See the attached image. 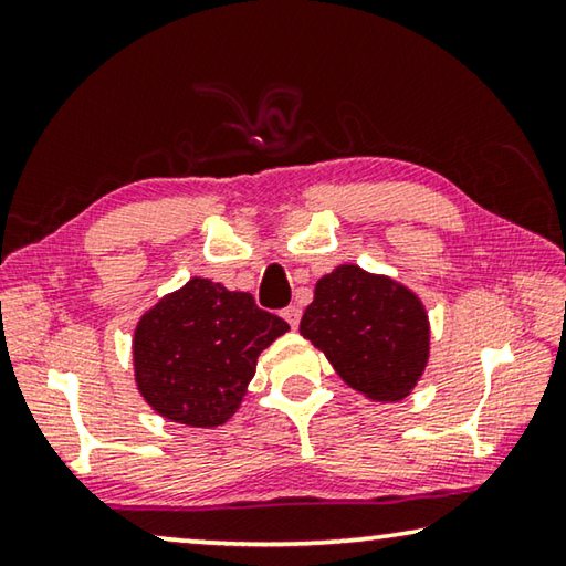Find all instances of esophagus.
Instances as JSON below:
<instances>
[{
  "label": "esophagus",
  "mask_w": 566,
  "mask_h": 566,
  "mask_svg": "<svg viewBox=\"0 0 566 566\" xmlns=\"http://www.w3.org/2000/svg\"><path fill=\"white\" fill-rule=\"evenodd\" d=\"M282 317H284L286 322H290L292 329H297V327H300V319H302V310L297 307V304H292V307L282 310Z\"/></svg>",
  "instance_id": "esophagus-1"
}]
</instances>
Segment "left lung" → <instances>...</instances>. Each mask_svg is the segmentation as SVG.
<instances>
[{
    "label": "left lung",
    "mask_w": 566,
    "mask_h": 566,
    "mask_svg": "<svg viewBox=\"0 0 566 566\" xmlns=\"http://www.w3.org/2000/svg\"><path fill=\"white\" fill-rule=\"evenodd\" d=\"M300 332L349 388L378 402L410 396L430 355V322L418 294L357 264L322 276Z\"/></svg>",
    "instance_id": "left-lung-1"
}]
</instances>
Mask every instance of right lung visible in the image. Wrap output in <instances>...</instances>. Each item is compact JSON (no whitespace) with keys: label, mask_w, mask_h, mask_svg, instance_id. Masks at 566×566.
Returning a JSON list of instances; mask_svg holds the SVG:
<instances>
[{"label":"right lung","mask_w":566,"mask_h":566,"mask_svg":"<svg viewBox=\"0 0 566 566\" xmlns=\"http://www.w3.org/2000/svg\"><path fill=\"white\" fill-rule=\"evenodd\" d=\"M282 317L259 310L249 292L193 276L160 297L133 332V370L158 416L217 428L234 416L262 349L284 335Z\"/></svg>","instance_id":"1"}]
</instances>
